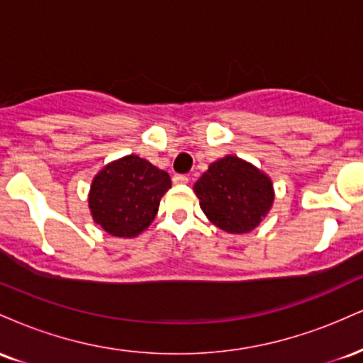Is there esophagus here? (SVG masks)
<instances>
[{
    "instance_id": "34e87169",
    "label": "esophagus",
    "mask_w": 363,
    "mask_h": 363,
    "mask_svg": "<svg viewBox=\"0 0 363 363\" xmlns=\"http://www.w3.org/2000/svg\"><path fill=\"white\" fill-rule=\"evenodd\" d=\"M172 181H174V184H187V181H189V179H187V176H182V174H176V176L172 177Z\"/></svg>"
}]
</instances>
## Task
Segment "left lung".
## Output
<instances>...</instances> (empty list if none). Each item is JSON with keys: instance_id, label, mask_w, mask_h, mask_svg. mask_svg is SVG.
<instances>
[{"instance_id": "1", "label": "left lung", "mask_w": 363, "mask_h": 363, "mask_svg": "<svg viewBox=\"0 0 363 363\" xmlns=\"http://www.w3.org/2000/svg\"><path fill=\"white\" fill-rule=\"evenodd\" d=\"M193 189L206 218L228 234L254 230L274 201L272 177L235 155L210 164Z\"/></svg>"}]
</instances>
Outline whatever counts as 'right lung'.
Segmentation results:
<instances>
[{
	"label": "right lung",
	"mask_w": 363,
	"mask_h": 363,
	"mask_svg": "<svg viewBox=\"0 0 363 363\" xmlns=\"http://www.w3.org/2000/svg\"><path fill=\"white\" fill-rule=\"evenodd\" d=\"M170 186L169 174L145 158L121 157L95 174L89 191L90 215L107 234L131 239L155 220Z\"/></svg>",
	"instance_id": "obj_1"
}]
</instances>
